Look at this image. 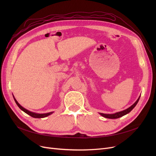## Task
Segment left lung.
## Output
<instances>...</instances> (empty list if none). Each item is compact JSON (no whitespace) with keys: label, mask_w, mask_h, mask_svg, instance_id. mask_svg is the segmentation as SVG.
<instances>
[{"label":"left lung","mask_w":156,"mask_h":156,"mask_svg":"<svg viewBox=\"0 0 156 156\" xmlns=\"http://www.w3.org/2000/svg\"><path fill=\"white\" fill-rule=\"evenodd\" d=\"M140 96H139V98L137 99V100H136L133 105H132L131 107H129V108H127V109H126V110L114 113V114H103V113H100V115H101L103 117L107 118V119H119V118L127 115V113H129L131 111H132V109H133V108L136 106V105L137 104V103H138L139 99H140Z\"/></svg>","instance_id":"obj_1"}]
</instances>
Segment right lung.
Masks as SVG:
<instances>
[{
    "mask_svg": "<svg viewBox=\"0 0 156 156\" xmlns=\"http://www.w3.org/2000/svg\"><path fill=\"white\" fill-rule=\"evenodd\" d=\"M13 98H14V100H15L16 104L17 105V106L20 108V109H21L23 111H24L25 113H27V115H30V116L33 117V118H36V119H41V118H45L46 116H48L49 115H51L52 113H53V112H48V113H44V114H38V113H36V112H31V111H29V110L26 109V108H25L24 107H23L20 103H19L17 100H16V98H14L13 96Z\"/></svg>",
    "mask_w": 156,
    "mask_h": 156,
    "instance_id": "add662e5",
    "label": "right lung"
}]
</instances>
